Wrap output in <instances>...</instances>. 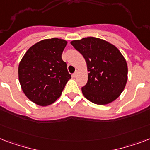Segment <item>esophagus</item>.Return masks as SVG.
<instances>
[{
	"mask_svg": "<svg viewBox=\"0 0 150 150\" xmlns=\"http://www.w3.org/2000/svg\"><path fill=\"white\" fill-rule=\"evenodd\" d=\"M77 75H78V71H75V73H73L72 76H73V77H74V78H75V77H76V76H77Z\"/></svg>",
	"mask_w": 150,
	"mask_h": 150,
	"instance_id": "1",
	"label": "esophagus"
}]
</instances>
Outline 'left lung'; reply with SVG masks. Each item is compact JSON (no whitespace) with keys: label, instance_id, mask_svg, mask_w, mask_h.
I'll use <instances>...</instances> for the list:
<instances>
[{"label":"left lung","instance_id":"obj_1","mask_svg":"<svg viewBox=\"0 0 150 150\" xmlns=\"http://www.w3.org/2000/svg\"><path fill=\"white\" fill-rule=\"evenodd\" d=\"M71 44L86 61L88 82L82 88L85 97L99 105L116 100L128 80L127 63L118 49L96 37L73 40Z\"/></svg>","mask_w":150,"mask_h":150}]
</instances>
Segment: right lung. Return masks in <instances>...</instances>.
<instances>
[{
    "label": "right lung",
    "instance_id": "add662e5",
    "mask_svg": "<svg viewBox=\"0 0 150 150\" xmlns=\"http://www.w3.org/2000/svg\"><path fill=\"white\" fill-rule=\"evenodd\" d=\"M67 41L52 38L32 46L18 65V79L22 91L29 100L47 106L61 96L71 79L61 54Z\"/></svg>",
    "mask_w": 150,
    "mask_h": 150
}]
</instances>
